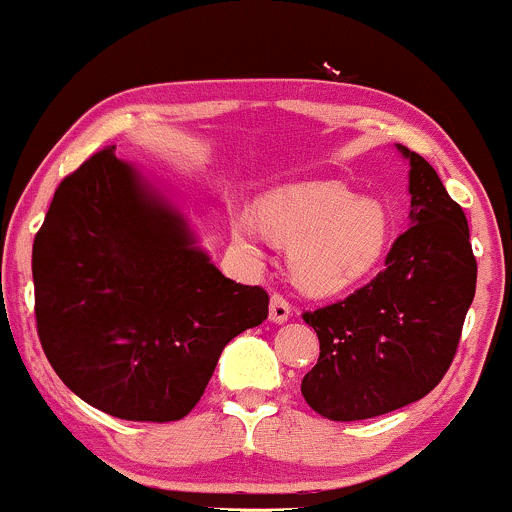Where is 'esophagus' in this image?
Returning <instances> with one entry per match:
<instances>
[{"label":"esophagus","mask_w":512,"mask_h":512,"mask_svg":"<svg viewBox=\"0 0 512 512\" xmlns=\"http://www.w3.org/2000/svg\"><path fill=\"white\" fill-rule=\"evenodd\" d=\"M291 303L286 301L281 293H272V303H269V320L272 322H286L291 317Z\"/></svg>","instance_id":"1"}]
</instances>
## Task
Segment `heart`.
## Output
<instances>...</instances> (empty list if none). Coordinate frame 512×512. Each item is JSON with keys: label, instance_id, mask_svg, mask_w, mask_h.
Here are the masks:
<instances>
[{"label": "heart", "instance_id": "obj_1", "mask_svg": "<svg viewBox=\"0 0 512 512\" xmlns=\"http://www.w3.org/2000/svg\"><path fill=\"white\" fill-rule=\"evenodd\" d=\"M250 216H236L233 236L255 245L262 231L291 250V274L308 293L351 289L378 267L390 240V219L378 202L339 182H310L264 197Z\"/></svg>", "mask_w": 512, "mask_h": 512}]
</instances>
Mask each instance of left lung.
I'll return each mask as SVG.
<instances>
[{"label": "left lung", "mask_w": 512, "mask_h": 512, "mask_svg": "<svg viewBox=\"0 0 512 512\" xmlns=\"http://www.w3.org/2000/svg\"><path fill=\"white\" fill-rule=\"evenodd\" d=\"M409 158V228L385 269L344 301L303 320L317 332L320 358L301 392L317 414L361 421L426 397L448 373L477 289L467 216L431 163Z\"/></svg>", "instance_id": "1"}]
</instances>
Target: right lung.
I'll return each instance as SVG.
<instances>
[{
  "mask_svg": "<svg viewBox=\"0 0 512 512\" xmlns=\"http://www.w3.org/2000/svg\"><path fill=\"white\" fill-rule=\"evenodd\" d=\"M35 327L74 395L168 424L207 390L223 346L262 325V286L226 279L115 146L60 182L33 240Z\"/></svg>",
  "mask_w": 512,
  "mask_h": 512,
  "instance_id": "1",
  "label": "right lung"
}]
</instances>
